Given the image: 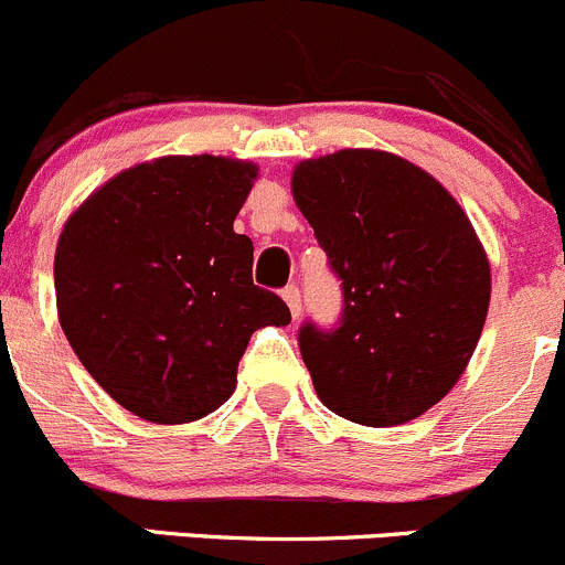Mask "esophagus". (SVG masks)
Instances as JSON below:
<instances>
[{"label": "esophagus", "instance_id": "esophagus-1", "mask_svg": "<svg viewBox=\"0 0 565 565\" xmlns=\"http://www.w3.org/2000/svg\"><path fill=\"white\" fill-rule=\"evenodd\" d=\"M282 299H285V305H288L290 316L299 318V312H301V290L296 288V285H288V288L282 290Z\"/></svg>", "mask_w": 565, "mask_h": 565}]
</instances>
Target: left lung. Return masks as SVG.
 <instances>
[{"label": "left lung", "instance_id": "obj_1", "mask_svg": "<svg viewBox=\"0 0 565 565\" xmlns=\"http://www.w3.org/2000/svg\"><path fill=\"white\" fill-rule=\"evenodd\" d=\"M290 183L343 290L334 327L299 329L318 398L360 426L415 420L459 382L483 332L491 275L470 220L384 150L301 161Z\"/></svg>", "mask_w": 565, "mask_h": 565}]
</instances>
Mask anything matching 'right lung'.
<instances>
[{
	"mask_svg": "<svg viewBox=\"0 0 565 565\" xmlns=\"http://www.w3.org/2000/svg\"><path fill=\"white\" fill-rule=\"evenodd\" d=\"M255 164L167 156L120 172L65 222L54 255L63 332L87 373L150 423H189L236 390L249 334L288 305L253 282L233 231Z\"/></svg>",
	"mask_w": 565,
	"mask_h": 565,
	"instance_id": "right-lung-1",
	"label": "right lung"
}]
</instances>
